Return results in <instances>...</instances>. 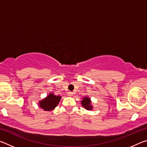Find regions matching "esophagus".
Returning <instances> with one entry per match:
<instances>
[{
  "label": "esophagus",
  "mask_w": 147,
  "mask_h": 147,
  "mask_svg": "<svg viewBox=\"0 0 147 147\" xmlns=\"http://www.w3.org/2000/svg\"><path fill=\"white\" fill-rule=\"evenodd\" d=\"M73 95V92H69V93H68V96H72Z\"/></svg>",
  "instance_id": "1"
}]
</instances>
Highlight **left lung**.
<instances>
[{
  "label": "left lung",
  "instance_id": "left-lung-1",
  "mask_svg": "<svg viewBox=\"0 0 147 147\" xmlns=\"http://www.w3.org/2000/svg\"><path fill=\"white\" fill-rule=\"evenodd\" d=\"M82 105L84 106V108L86 109L87 110H92L93 109V106L91 105V99L89 97H84L83 98V100H82L81 102Z\"/></svg>",
  "mask_w": 147,
  "mask_h": 147
}]
</instances>
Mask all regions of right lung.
Here are the masks:
<instances>
[{
	"label": "right lung",
	"instance_id": "obj_1",
	"mask_svg": "<svg viewBox=\"0 0 147 147\" xmlns=\"http://www.w3.org/2000/svg\"><path fill=\"white\" fill-rule=\"evenodd\" d=\"M61 98V96H56L55 94L51 93L46 98L39 102V106L45 111L53 110L58 106Z\"/></svg>",
	"mask_w": 147,
	"mask_h": 147
}]
</instances>
